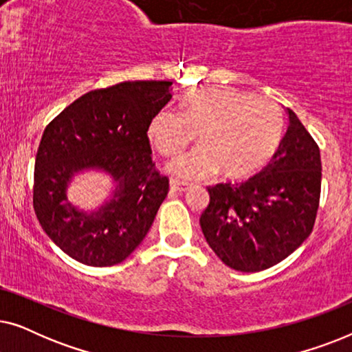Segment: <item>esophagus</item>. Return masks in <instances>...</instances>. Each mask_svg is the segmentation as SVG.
I'll list each match as a JSON object with an SVG mask.
<instances>
[{
  "mask_svg": "<svg viewBox=\"0 0 352 352\" xmlns=\"http://www.w3.org/2000/svg\"><path fill=\"white\" fill-rule=\"evenodd\" d=\"M186 186L187 184H184V182H179V181H175V179L170 181V187H171L173 192H184L187 189Z\"/></svg>",
  "mask_w": 352,
  "mask_h": 352,
  "instance_id": "1",
  "label": "esophagus"
}]
</instances>
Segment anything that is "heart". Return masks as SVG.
Returning a JSON list of instances; mask_svg holds the SVG:
<instances>
[{
    "label": "heart",
    "mask_w": 352,
    "mask_h": 352,
    "mask_svg": "<svg viewBox=\"0 0 352 352\" xmlns=\"http://www.w3.org/2000/svg\"><path fill=\"white\" fill-rule=\"evenodd\" d=\"M282 133L276 105L230 86L190 89L182 110L163 107L147 126L152 147L165 157L179 153L199 136L200 146L177 157L168 171L184 181L221 170L226 177L247 176L271 157Z\"/></svg>",
    "instance_id": "1"
}]
</instances>
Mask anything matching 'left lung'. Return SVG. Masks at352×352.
I'll use <instances>...</instances> for the list:
<instances>
[{
  "mask_svg": "<svg viewBox=\"0 0 352 352\" xmlns=\"http://www.w3.org/2000/svg\"><path fill=\"white\" fill-rule=\"evenodd\" d=\"M276 153L243 182L208 186L201 232L226 266L242 272L272 267L309 237L320 199V151L295 112Z\"/></svg>",
  "mask_w": 352,
  "mask_h": 352,
  "instance_id": "left-lung-1",
  "label": "left lung"
}]
</instances>
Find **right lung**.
<instances>
[{
  "label": "right lung",
  "mask_w": 352,
  "mask_h": 352,
  "mask_svg": "<svg viewBox=\"0 0 352 352\" xmlns=\"http://www.w3.org/2000/svg\"><path fill=\"white\" fill-rule=\"evenodd\" d=\"M171 81H123L89 91L43 133L35 160L33 208L47 237L86 266H113L139 247L170 189L155 170L147 126L173 98ZM102 170L114 190L98 209L66 199L71 179Z\"/></svg>",
  "instance_id": "right-lung-1"
}]
</instances>
